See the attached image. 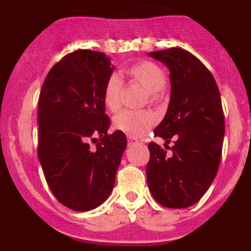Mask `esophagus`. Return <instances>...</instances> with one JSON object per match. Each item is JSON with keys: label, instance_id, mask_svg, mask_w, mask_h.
<instances>
[{"label": "esophagus", "instance_id": "obj_1", "mask_svg": "<svg viewBox=\"0 0 251 251\" xmlns=\"http://www.w3.org/2000/svg\"><path fill=\"white\" fill-rule=\"evenodd\" d=\"M138 145V139L134 138V137H128V146H134Z\"/></svg>", "mask_w": 251, "mask_h": 251}]
</instances>
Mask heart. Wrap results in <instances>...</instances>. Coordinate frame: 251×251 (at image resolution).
Here are the masks:
<instances>
[{"mask_svg": "<svg viewBox=\"0 0 251 251\" xmlns=\"http://www.w3.org/2000/svg\"><path fill=\"white\" fill-rule=\"evenodd\" d=\"M123 73L132 81L145 86L150 93V99L152 101L158 99L159 92L165 89L167 84V76L163 69L148 60L138 61L128 66ZM122 92H123V81L119 75L112 74L108 77L103 92L104 104L112 112H115L121 106ZM154 124H156V117L147 110L145 112L122 110L113 118V127L130 137L143 136Z\"/></svg>", "mask_w": 251, "mask_h": 251, "instance_id": "heart-1", "label": "heart"}]
</instances>
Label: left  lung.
I'll use <instances>...</instances> for the list:
<instances>
[{
    "label": "left lung",
    "mask_w": 251,
    "mask_h": 251,
    "mask_svg": "<svg viewBox=\"0 0 251 251\" xmlns=\"http://www.w3.org/2000/svg\"><path fill=\"white\" fill-rule=\"evenodd\" d=\"M170 69L171 100L154 136L170 143L168 155L154 142L148 145L147 182L154 200L170 208L192 206L205 195L219 170L225 119L220 92L208 69L178 48L150 52Z\"/></svg>",
    "instance_id": "8db88e82"
}]
</instances>
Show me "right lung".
<instances>
[{"label": "right lung", "instance_id": "obj_1", "mask_svg": "<svg viewBox=\"0 0 251 251\" xmlns=\"http://www.w3.org/2000/svg\"><path fill=\"white\" fill-rule=\"evenodd\" d=\"M113 69L103 52L76 50L51 68L40 92V163L51 192L74 211L108 199L127 147L123 132L108 134L103 92Z\"/></svg>", "mask_w": 251, "mask_h": 251}]
</instances>
